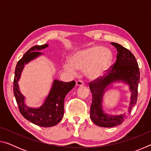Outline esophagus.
Wrapping results in <instances>:
<instances>
[{"label":"esophagus","instance_id":"obj_1","mask_svg":"<svg viewBox=\"0 0 151 151\" xmlns=\"http://www.w3.org/2000/svg\"><path fill=\"white\" fill-rule=\"evenodd\" d=\"M85 85V83H84V82L81 80H78L76 81V85L77 86H83Z\"/></svg>","mask_w":151,"mask_h":151}]
</instances>
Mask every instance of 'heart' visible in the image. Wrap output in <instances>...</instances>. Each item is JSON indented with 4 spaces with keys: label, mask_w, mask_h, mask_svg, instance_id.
<instances>
[{
    "label": "heart",
    "mask_w": 151,
    "mask_h": 151,
    "mask_svg": "<svg viewBox=\"0 0 151 151\" xmlns=\"http://www.w3.org/2000/svg\"><path fill=\"white\" fill-rule=\"evenodd\" d=\"M112 60L111 50L101 46H93L79 50L70 57V63H64L65 69L73 75L77 74V70L85 71V75L91 80L102 77L109 69Z\"/></svg>",
    "instance_id": "obj_1"
}]
</instances>
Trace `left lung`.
I'll list each match as a JSON object with an SVG mask.
<instances>
[{
	"mask_svg": "<svg viewBox=\"0 0 151 151\" xmlns=\"http://www.w3.org/2000/svg\"><path fill=\"white\" fill-rule=\"evenodd\" d=\"M117 50L116 60L109 70L106 75L89 83V88L93 95L90 116L94 124L99 127H113L121 124L131 112L137 103L138 86L140 81V70L133 54L127 48L115 42H111ZM116 81H124L129 86L132 92L131 102L127 114L120 116H109L104 113L101 101L104 92L111 83Z\"/></svg>",
	"mask_w": 151,
	"mask_h": 151,
	"instance_id": "obj_1",
	"label": "left lung"
}]
</instances>
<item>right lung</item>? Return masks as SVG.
I'll return each mask as SVG.
<instances>
[{"mask_svg":"<svg viewBox=\"0 0 151 151\" xmlns=\"http://www.w3.org/2000/svg\"><path fill=\"white\" fill-rule=\"evenodd\" d=\"M48 45H36L30 48L19 60L15 68L13 83V91L19 111L22 116L33 124L42 127L55 126L64 116V101L68 92L75 87V81L68 83L55 80L50 93L41 106L39 108H30L24 103V96L19 91L18 81L25 64L42 55L39 50L45 49Z\"/></svg>","mask_w":151,"mask_h":151,"instance_id":"obj_1","label":"right lung"}]
</instances>
